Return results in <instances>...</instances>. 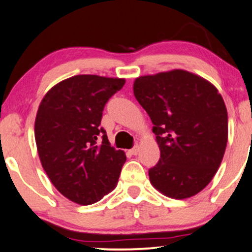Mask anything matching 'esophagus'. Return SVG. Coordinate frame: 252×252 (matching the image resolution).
<instances>
[{"instance_id": "obj_1", "label": "esophagus", "mask_w": 252, "mask_h": 252, "mask_svg": "<svg viewBox=\"0 0 252 252\" xmlns=\"http://www.w3.org/2000/svg\"><path fill=\"white\" fill-rule=\"evenodd\" d=\"M129 153H131L132 155H136L139 153V146L138 145H135L134 147L132 148V150H129Z\"/></svg>"}]
</instances>
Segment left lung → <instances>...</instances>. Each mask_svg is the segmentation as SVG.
Instances as JSON below:
<instances>
[{"instance_id": "left-lung-1", "label": "left lung", "mask_w": 252, "mask_h": 252, "mask_svg": "<svg viewBox=\"0 0 252 252\" xmlns=\"http://www.w3.org/2000/svg\"><path fill=\"white\" fill-rule=\"evenodd\" d=\"M133 92L153 123L160 160L148 170L153 187L183 200L206 188L228 141V112L212 83L185 70L134 80Z\"/></svg>"}]
</instances>
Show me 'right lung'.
<instances>
[{"mask_svg":"<svg viewBox=\"0 0 252 252\" xmlns=\"http://www.w3.org/2000/svg\"><path fill=\"white\" fill-rule=\"evenodd\" d=\"M124 84V78L78 74L56 84L40 101L35 120L40 163L74 203H95L116 188L126 155L111 147L100 123L108 99Z\"/></svg>","mask_w":252,"mask_h":252,"instance_id":"right-lung-1","label":"right lung"}]
</instances>
